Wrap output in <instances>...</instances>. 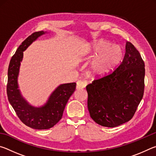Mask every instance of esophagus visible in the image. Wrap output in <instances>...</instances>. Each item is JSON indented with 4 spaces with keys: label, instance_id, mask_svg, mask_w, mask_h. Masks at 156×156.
Here are the masks:
<instances>
[{
    "label": "esophagus",
    "instance_id": "1",
    "mask_svg": "<svg viewBox=\"0 0 156 156\" xmlns=\"http://www.w3.org/2000/svg\"><path fill=\"white\" fill-rule=\"evenodd\" d=\"M85 86H86V84L83 83V82L81 81V80H78L77 83H76V89H83Z\"/></svg>",
    "mask_w": 156,
    "mask_h": 156
}]
</instances>
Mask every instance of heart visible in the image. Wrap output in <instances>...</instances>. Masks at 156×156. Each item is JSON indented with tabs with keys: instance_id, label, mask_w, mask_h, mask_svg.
Listing matches in <instances>:
<instances>
[{
	"instance_id": "heart-1",
	"label": "heart",
	"mask_w": 156,
	"mask_h": 156,
	"mask_svg": "<svg viewBox=\"0 0 156 156\" xmlns=\"http://www.w3.org/2000/svg\"><path fill=\"white\" fill-rule=\"evenodd\" d=\"M93 51L99 56L92 63L93 72L98 76L106 74L120 61L123 55L122 49L118 45H112L109 42L100 41L93 46Z\"/></svg>"
}]
</instances>
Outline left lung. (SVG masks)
<instances>
[{
    "label": "left lung",
    "mask_w": 156,
    "mask_h": 156,
    "mask_svg": "<svg viewBox=\"0 0 156 156\" xmlns=\"http://www.w3.org/2000/svg\"><path fill=\"white\" fill-rule=\"evenodd\" d=\"M125 49L117 68L86 87L91 118L107 127H115L130 120L144 95V60L131 42H126Z\"/></svg>",
    "instance_id": "8db88e82"
}]
</instances>
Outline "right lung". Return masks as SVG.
Masks as SVG:
<instances>
[{
  "instance_id": "obj_1",
  "label": "right lung",
  "mask_w": 156,
  "mask_h": 156,
  "mask_svg": "<svg viewBox=\"0 0 156 156\" xmlns=\"http://www.w3.org/2000/svg\"><path fill=\"white\" fill-rule=\"evenodd\" d=\"M44 34L43 31H36L23 42L12 57L7 73V94L9 103L21 122L29 127L38 130L51 128L59 122L68 100L76 90V83L60 84L51 94L47 103L39 108L31 107L20 96L18 89L17 77L23 51L38 36Z\"/></svg>"
}]
</instances>
